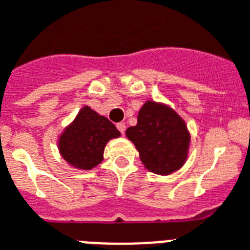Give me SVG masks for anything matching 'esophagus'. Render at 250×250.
<instances>
[{
    "label": "esophagus",
    "instance_id": "esophagus-1",
    "mask_svg": "<svg viewBox=\"0 0 250 250\" xmlns=\"http://www.w3.org/2000/svg\"><path fill=\"white\" fill-rule=\"evenodd\" d=\"M117 129H119V131L121 134H124V133H125V129H126V125L124 123H119L117 124Z\"/></svg>",
    "mask_w": 250,
    "mask_h": 250
}]
</instances>
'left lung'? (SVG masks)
<instances>
[{
	"mask_svg": "<svg viewBox=\"0 0 250 250\" xmlns=\"http://www.w3.org/2000/svg\"><path fill=\"white\" fill-rule=\"evenodd\" d=\"M143 166L158 175H169L188 158L190 134L187 124L171 107L148 100L138 112L137 125L126 129Z\"/></svg>",
	"mask_w": 250,
	"mask_h": 250,
	"instance_id": "1",
	"label": "left lung"
}]
</instances>
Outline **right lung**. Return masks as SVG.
I'll list each match as a JSON object with an SVG mask.
<instances>
[{
	"mask_svg": "<svg viewBox=\"0 0 250 250\" xmlns=\"http://www.w3.org/2000/svg\"><path fill=\"white\" fill-rule=\"evenodd\" d=\"M117 137L120 131L115 125L86 105L60 135V154L74 168L88 171L102 163L104 147Z\"/></svg>",
	"mask_w": 250,
	"mask_h": 250,
	"instance_id": "1",
	"label": "right lung"
}]
</instances>
